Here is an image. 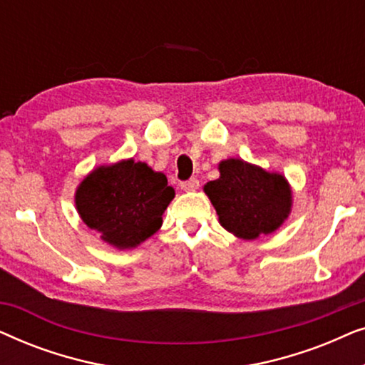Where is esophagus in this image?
Instances as JSON below:
<instances>
[{"label": "esophagus", "mask_w": 365, "mask_h": 365, "mask_svg": "<svg viewBox=\"0 0 365 365\" xmlns=\"http://www.w3.org/2000/svg\"><path fill=\"white\" fill-rule=\"evenodd\" d=\"M181 187L184 189V191H196V189L199 187V179L197 178L187 179V181L181 182Z\"/></svg>", "instance_id": "obj_1"}]
</instances>
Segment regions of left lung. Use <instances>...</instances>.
Returning a JSON list of instances; mask_svg holds the SVG:
<instances>
[{
  "label": "left lung",
  "mask_w": 365,
  "mask_h": 365,
  "mask_svg": "<svg viewBox=\"0 0 365 365\" xmlns=\"http://www.w3.org/2000/svg\"><path fill=\"white\" fill-rule=\"evenodd\" d=\"M221 176L207 182L204 191L221 226L241 239L271 234L291 211V187L281 174H271L242 159L219 164Z\"/></svg>",
  "instance_id": "1"
}]
</instances>
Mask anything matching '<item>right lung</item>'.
I'll return each mask as SVG.
<instances>
[{"label":"right lung","mask_w":365,"mask_h":365,"mask_svg":"<svg viewBox=\"0 0 365 365\" xmlns=\"http://www.w3.org/2000/svg\"><path fill=\"white\" fill-rule=\"evenodd\" d=\"M174 197L163 173L133 159L101 166L79 184L76 207L88 227L119 249L136 247L161 227Z\"/></svg>","instance_id":"1"}]
</instances>
